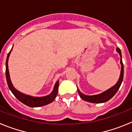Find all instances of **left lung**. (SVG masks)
<instances>
[{
    "instance_id": "left-lung-1",
    "label": "left lung",
    "mask_w": 132,
    "mask_h": 132,
    "mask_svg": "<svg viewBox=\"0 0 132 132\" xmlns=\"http://www.w3.org/2000/svg\"><path fill=\"white\" fill-rule=\"evenodd\" d=\"M116 51L118 53L120 54V63H121V72L120 75V78H119L118 82L114 86L111 87L110 88L108 89L106 91L103 92V93H101L99 94H96V95H93V96H88V95H85V94H82L81 92L79 90V88H77L78 93L79 94V96L82 100L85 101L89 102H93V103H102V102H107L109 101L110 99L112 98L113 96L116 94L118 89L120 88L121 84L122 82L123 77V65L122 63V53H121L120 49L118 47L116 48Z\"/></svg>"
}]
</instances>
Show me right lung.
<instances>
[{
    "label": "right lung",
    "instance_id": "obj_1",
    "mask_svg": "<svg viewBox=\"0 0 132 132\" xmlns=\"http://www.w3.org/2000/svg\"><path fill=\"white\" fill-rule=\"evenodd\" d=\"M12 47L10 52L8 53L6 61V77L7 84H8V86H9V88H10L12 93V94L14 95L15 97L18 99V101H20L21 102H22L23 104H24L26 106L30 107L42 106L47 105L48 104L53 102L55 100V98H56V96H57V94L58 93L59 80H57L56 82L55 85L54 86V88H53V91L52 93H50L49 95H47V96H42V97H34V96H30V95L24 94L23 93L19 92L18 90H17L14 87V86L12 84L11 80H10V75H9V66H8L9 58L10 53L12 52Z\"/></svg>",
    "mask_w": 132,
    "mask_h": 132
}]
</instances>
